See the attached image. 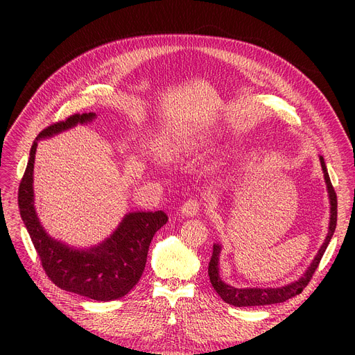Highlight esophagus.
I'll use <instances>...</instances> for the list:
<instances>
[{"instance_id": "34e87169", "label": "esophagus", "mask_w": 355, "mask_h": 355, "mask_svg": "<svg viewBox=\"0 0 355 355\" xmlns=\"http://www.w3.org/2000/svg\"><path fill=\"white\" fill-rule=\"evenodd\" d=\"M201 209V201L197 197H190L189 200H185L182 207H181V213L184 216H196Z\"/></svg>"}]
</instances>
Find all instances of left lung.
Segmentation results:
<instances>
[{
    "label": "left lung",
    "mask_w": 355,
    "mask_h": 355,
    "mask_svg": "<svg viewBox=\"0 0 355 355\" xmlns=\"http://www.w3.org/2000/svg\"><path fill=\"white\" fill-rule=\"evenodd\" d=\"M322 170H324V177L327 182V189L329 194V202H331V218H329V230L327 234V239L324 241V245L321 246L318 254L315 256L312 260L311 266L305 272V275L291 285L282 286V288H249V289H239L230 285H226L225 282H221V279L218 276V254H220V246L214 245L213 246V254L209 262V276H210V282L214 288V291L220 295V297L225 302L233 305V306H259V305H272V304H281L285 302L291 297L300 295L311 282V279L315 273V270L318 269L321 259L329 245L331 237L335 232V227H337V194H335V190L331 184L328 171H327V165L322 157H320Z\"/></svg>",
    "instance_id": "left-lung-1"
}]
</instances>
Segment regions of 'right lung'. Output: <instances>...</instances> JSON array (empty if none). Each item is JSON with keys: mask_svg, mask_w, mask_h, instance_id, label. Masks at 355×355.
Listing matches in <instances>:
<instances>
[{"mask_svg": "<svg viewBox=\"0 0 355 355\" xmlns=\"http://www.w3.org/2000/svg\"><path fill=\"white\" fill-rule=\"evenodd\" d=\"M95 116V114H74L42 130L31 146L28 164L18 187V209L50 281L60 289L105 302L119 300L138 284L145 269L149 243L168 217L161 210L129 213L114 234L89 250L70 249L47 236L37 218L33 202L37 141Z\"/></svg>", "mask_w": 355, "mask_h": 355, "instance_id": "1", "label": "right lung"}]
</instances>
